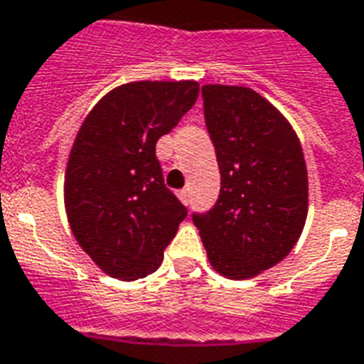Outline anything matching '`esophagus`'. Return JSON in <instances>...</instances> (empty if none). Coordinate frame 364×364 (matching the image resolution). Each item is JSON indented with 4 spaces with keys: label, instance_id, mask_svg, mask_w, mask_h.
<instances>
[{
    "label": "esophagus",
    "instance_id": "1",
    "mask_svg": "<svg viewBox=\"0 0 364 364\" xmlns=\"http://www.w3.org/2000/svg\"><path fill=\"white\" fill-rule=\"evenodd\" d=\"M190 196H192V192H190V188H184V190H180L178 192V198L182 203H190Z\"/></svg>",
    "mask_w": 364,
    "mask_h": 364
}]
</instances>
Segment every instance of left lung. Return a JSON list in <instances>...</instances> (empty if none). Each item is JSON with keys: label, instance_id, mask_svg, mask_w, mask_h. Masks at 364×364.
<instances>
[{"label": "left lung", "instance_id": "8db88e82", "mask_svg": "<svg viewBox=\"0 0 364 364\" xmlns=\"http://www.w3.org/2000/svg\"><path fill=\"white\" fill-rule=\"evenodd\" d=\"M201 94L220 193L211 211L193 215V224L213 269L247 280L280 263L301 236L305 157L288 119L255 90L207 84Z\"/></svg>", "mask_w": 364, "mask_h": 364}]
</instances>
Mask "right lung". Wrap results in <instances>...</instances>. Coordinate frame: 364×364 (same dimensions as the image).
<instances>
[{"label":"right lung","instance_id":"obj_1","mask_svg":"<svg viewBox=\"0 0 364 364\" xmlns=\"http://www.w3.org/2000/svg\"><path fill=\"white\" fill-rule=\"evenodd\" d=\"M198 95L196 80L128 82L82 122L65 171V211L78 245L105 274L138 280L155 272L188 215L163 182L155 144Z\"/></svg>","mask_w":364,"mask_h":364}]
</instances>
